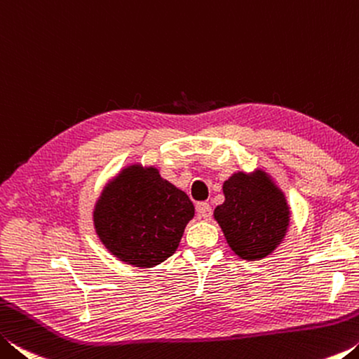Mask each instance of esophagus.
<instances>
[{
    "instance_id": "esophagus-1",
    "label": "esophagus",
    "mask_w": 359,
    "mask_h": 359,
    "mask_svg": "<svg viewBox=\"0 0 359 359\" xmlns=\"http://www.w3.org/2000/svg\"><path fill=\"white\" fill-rule=\"evenodd\" d=\"M197 213H198V216H201L202 219H210L211 218V213H213V211H211L210 203L201 202V203L197 205Z\"/></svg>"
}]
</instances>
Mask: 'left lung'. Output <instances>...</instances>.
Listing matches in <instances>:
<instances>
[{"mask_svg": "<svg viewBox=\"0 0 359 359\" xmlns=\"http://www.w3.org/2000/svg\"><path fill=\"white\" fill-rule=\"evenodd\" d=\"M222 192L226 201L213 215L232 251L245 261L269 256L290 227L285 194L262 170L233 173L222 184Z\"/></svg>", "mask_w": 359, "mask_h": 359, "instance_id": "left-lung-1", "label": "left lung"}]
</instances>
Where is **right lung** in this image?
I'll use <instances>...</instances> for the list:
<instances>
[{
	"mask_svg": "<svg viewBox=\"0 0 359 359\" xmlns=\"http://www.w3.org/2000/svg\"><path fill=\"white\" fill-rule=\"evenodd\" d=\"M194 218L186 194L154 167L130 165L104 187L93 226L107 250L135 267H154L173 255Z\"/></svg>",
	"mask_w": 359,
	"mask_h": 359,
	"instance_id": "obj_1",
	"label": "right lung"
}]
</instances>
